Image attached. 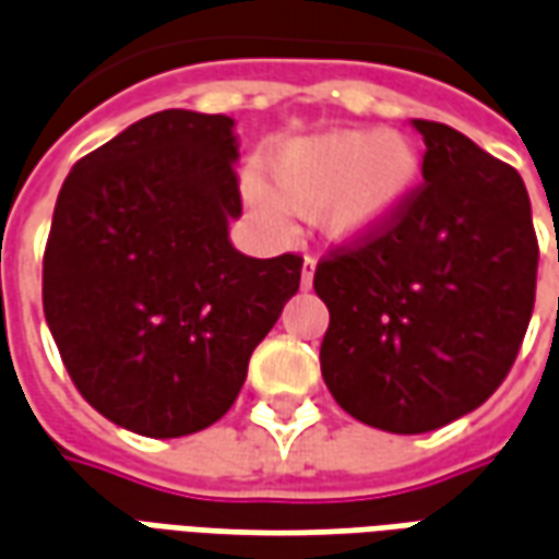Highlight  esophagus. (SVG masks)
I'll return each mask as SVG.
<instances>
[{
  "mask_svg": "<svg viewBox=\"0 0 559 559\" xmlns=\"http://www.w3.org/2000/svg\"><path fill=\"white\" fill-rule=\"evenodd\" d=\"M314 266L317 260L311 254L305 257V269H302V290H311V284H314Z\"/></svg>",
  "mask_w": 559,
  "mask_h": 559,
  "instance_id": "obj_1",
  "label": "esophagus"
}]
</instances>
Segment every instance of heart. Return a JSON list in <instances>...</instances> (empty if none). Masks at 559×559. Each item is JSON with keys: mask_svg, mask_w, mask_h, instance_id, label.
<instances>
[{"mask_svg": "<svg viewBox=\"0 0 559 559\" xmlns=\"http://www.w3.org/2000/svg\"><path fill=\"white\" fill-rule=\"evenodd\" d=\"M419 155L404 138L377 131H332L272 148L266 173L290 206L317 209L335 239L383 227L419 185ZM257 206L269 209L263 191Z\"/></svg>", "mask_w": 559, "mask_h": 559, "instance_id": "heart-1", "label": "heart"}]
</instances>
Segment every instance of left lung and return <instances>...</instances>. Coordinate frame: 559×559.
I'll list each match as a JSON object with an SVG mask.
<instances>
[{
  "instance_id": "obj_1",
  "label": "left lung",
  "mask_w": 559,
  "mask_h": 559,
  "mask_svg": "<svg viewBox=\"0 0 559 559\" xmlns=\"http://www.w3.org/2000/svg\"><path fill=\"white\" fill-rule=\"evenodd\" d=\"M421 182L377 230L320 257V368L353 419L425 433L491 399L536 302L539 239L515 167L455 128L413 119Z\"/></svg>"
}]
</instances>
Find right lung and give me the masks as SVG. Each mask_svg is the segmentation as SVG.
Here are the masks:
<instances>
[{
  "label": "right lung",
  "mask_w": 559,
  "mask_h": 559,
  "mask_svg": "<svg viewBox=\"0 0 559 559\" xmlns=\"http://www.w3.org/2000/svg\"><path fill=\"white\" fill-rule=\"evenodd\" d=\"M233 119L160 110L80 158L44 248V317L95 411L185 437L230 411L302 257L239 254Z\"/></svg>",
  "instance_id": "add662e5"
}]
</instances>
